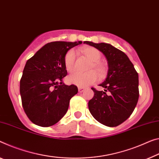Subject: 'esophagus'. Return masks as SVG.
Returning <instances> with one entry per match:
<instances>
[{
	"label": "esophagus",
	"mask_w": 159,
	"mask_h": 159,
	"mask_svg": "<svg viewBox=\"0 0 159 159\" xmlns=\"http://www.w3.org/2000/svg\"><path fill=\"white\" fill-rule=\"evenodd\" d=\"M85 90V88H84V87H78V91H79V92H80V93H82V92H83Z\"/></svg>",
	"instance_id": "34e87169"
}]
</instances>
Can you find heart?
<instances>
[{"label": "heart", "instance_id": "obj_1", "mask_svg": "<svg viewBox=\"0 0 159 159\" xmlns=\"http://www.w3.org/2000/svg\"><path fill=\"white\" fill-rule=\"evenodd\" d=\"M85 57L91 61L88 70L90 71L86 73L75 72L67 77V81L71 84L78 87H87L93 84L98 79V73L100 78H104L107 73V67L104 62H101L102 54L97 49L89 47L81 50ZM76 53L73 50H70L66 53L64 58V64L66 70L71 72L75 67Z\"/></svg>", "mask_w": 159, "mask_h": 159}]
</instances>
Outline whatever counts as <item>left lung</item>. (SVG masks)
Returning a JSON list of instances; mask_svg holds the SVG:
<instances>
[{"label":"left lung","mask_w":159,"mask_h":159,"mask_svg":"<svg viewBox=\"0 0 159 159\" xmlns=\"http://www.w3.org/2000/svg\"><path fill=\"white\" fill-rule=\"evenodd\" d=\"M85 44L97 48L107 58L109 70L106 80L99 86L104 91L94 87V97L88 103L94 118L105 126L114 127L125 121L137 104L139 75L125 53L108 43Z\"/></svg>","instance_id":"obj_1"}]
</instances>
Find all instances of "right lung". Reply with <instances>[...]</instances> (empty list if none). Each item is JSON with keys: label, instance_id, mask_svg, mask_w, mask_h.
I'll list each match as a JSON object with an SVG mask.
<instances>
[{"label": "right lung", "instance_id": "right-lung-1", "mask_svg": "<svg viewBox=\"0 0 159 159\" xmlns=\"http://www.w3.org/2000/svg\"><path fill=\"white\" fill-rule=\"evenodd\" d=\"M82 43H47L27 61L20 82V93L25 113L33 124L48 127L65 116L70 100L78 89L74 84L62 83L67 74L64 58L68 50Z\"/></svg>", "mask_w": 159, "mask_h": 159}]
</instances>
